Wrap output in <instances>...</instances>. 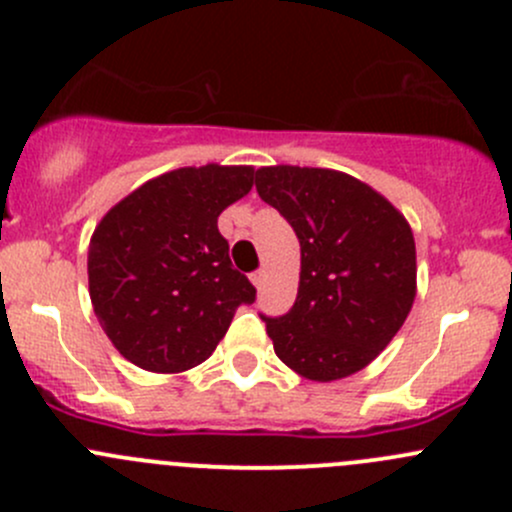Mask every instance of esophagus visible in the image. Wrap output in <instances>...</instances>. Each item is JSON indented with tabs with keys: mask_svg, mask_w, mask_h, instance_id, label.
I'll list each match as a JSON object with an SVG mask.
<instances>
[{
	"mask_svg": "<svg viewBox=\"0 0 512 512\" xmlns=\"http://www.w3.org/2000/svg\"><path fill=\"white\" fill-rule=\"evenodd\" d=\"M265 280H267L265 270H257V272H252V285H255L257 289H262V287H265Z\"/></svg>",
	"mask_w": 512,
	"mask_h": 512,
	"instance_id": "1",
	"label": "esophagus"
}]
</instances>
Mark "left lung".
Masks as SVG:
<instances>
[{"instance_id": "8db88e82", "label": "left lung", "mask_w": 512, "mask_h": 512, "mask_svg": "<svg viewBox=\"0 0 512 512\" xmlns=\"http://www.w3.org/2000/svg\"><path fill=\"white\" fill-rule=\"evenodd\" d=\"M255 188L297 232L294 307L265 317L275 354L312 381H337L384 352L416 297V245L404 215L361 180L329 168L272 165Z\"/></svg>"}]
</instances>
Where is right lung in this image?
<instances>
[{
  "label": "right lung",
  "mask_w": 512,
  "mask_h": 512,
  "mask_svg": "<svg viewBox=\"0 0 512 512\" xmlns=\"http://www.w3.org/2000/svg\"><path fill=\"white\" fill-rule=\"evenodd\" d=\"M255 183L250 165L178 168L113 205L89 245V294L131 364L180 374L215 352L257 289L230 262L220 213Z\"/></svg>",
  "instance_id": "obj_1"
}]
</instances>
